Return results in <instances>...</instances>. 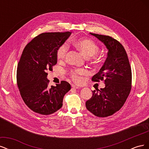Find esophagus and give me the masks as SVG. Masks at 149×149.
<instances>
[{
  "mask_svg": "<svg viewBox=\"0 0 149 149\" xmlns=\"http://www.w3.org/2000/svg\"><path fill=\"white\" fill-rule=\"evenodd\" d=\"M71 87L73 88V89H78V88H79V87L78 86H76V85H74V84H72L71 85Z\"/></svg>",
  "mask_w": 149,
  "mask_h": 149,
  "instance_id": "34e87169",
  "label": "esophagus"
}]
</instances>
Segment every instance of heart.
<instances>
[{"mask_svg": "<svg viewBox=\"0 0 149 149\" xmlns=\"http://www.w3.org/2000/svg\"><path fill=\"white\" fill-rule=\"evenodd\" d=\"M73 44L78 50L81 52L87 58L93 56L95 61H98L99 58L97 53L100 50L98 45L93 40L88 38H81L73 42ZM68 51V45L66 43H63L56 50V57L58 60H63ZM86 74V71L83 69H77L71 72V77L74 82L81 83L83 78L81 76Z\"/></svg>", "mask_w": 149, "mask_h": 149, "instance_id": "obj_1", "label": "heart"}]
</instances>
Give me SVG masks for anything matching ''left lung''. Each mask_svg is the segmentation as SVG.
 Instances as JSON below:
<instances>
[{"instance_id": "8db88e82", "label": "left lung", "mask_w": 149, "mask_h": 149, "mask_svg": "<svg viewBox=\"0 0 149 149\" xmlns=\"http://www.w3.org/2000/svg\"><path fill=\"white\" fill-rule=\"evenodd\" d=\"M102 42L108 49L107 57L93 81L104 80L105 88L93 91L86 102L87 109L96 116L105 118L123 106L131 90L132 71L124 47L109 36L90 33Z\"/></svg>"}]
</instances>
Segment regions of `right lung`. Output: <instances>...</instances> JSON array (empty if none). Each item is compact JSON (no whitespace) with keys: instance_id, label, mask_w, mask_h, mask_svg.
Masks as SVG:
<instances>
[{"instance_id":"obj_1","label":"right lung","mask_w":149,"mask_h":149,"mask_svg":"<svg viewBox=\"0 0 149 149\" xmlns=\"http://www.w3.org/2000/svg\"><path fill=\"white\" fill-rule=\"evenodd\" d=\"M66 32L43 33L25 46L18 63L17 83L25 104L35 112L49 115L60 109L70 84L62 81L48 86L47 70L57 63L56 50L71 35Z\"/></svg>"}]
</instances>
